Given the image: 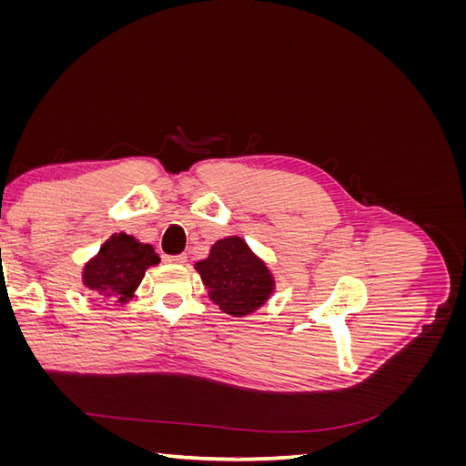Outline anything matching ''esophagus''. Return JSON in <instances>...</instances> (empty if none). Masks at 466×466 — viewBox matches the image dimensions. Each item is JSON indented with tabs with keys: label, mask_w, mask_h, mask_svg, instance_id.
I'll list each match as a JSON object with an SVG mask.
<instances>
[{
	"label": "esophagus",
	"mask_w": 466,
	"mask_h": 466,
	"mask_svg": "<svg viewBox=\"0 0 466 466\" xmlns=\"http://www.w3.org/2000/svg\"><path fill=\"white\" fill-rule=\"evenodd\" d=\"M165 262H168V264H185V262H187V255H177V257H165Z\"/></svg>",
	"instance_id": "34e87169"
}]
</instances>
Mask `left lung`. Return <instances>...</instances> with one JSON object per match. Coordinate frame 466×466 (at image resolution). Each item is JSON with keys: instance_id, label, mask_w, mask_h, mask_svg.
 I'll return each mask as SVG.
<instances>
[{"instance_id": "1", "label": "left lung", "mask_w": 466, "mask_h": 466, "mask_svg": "<svg viewBox=\"0 0 466 466\" xmlns=\"http://www.w3.org/2000/svg\"><path fill=\"white\" fill-rule=\"evenodd\" d=\"M208 289L209 301L221 313L247 317L258 311L276 291V278L268 264L241 237H223L209 247V255L194 264Z\"/></svg>"}]
</instances>
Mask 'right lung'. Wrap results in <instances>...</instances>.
<instances>
[{"label":"right lung","instance_id":"right-lung-1","mask_svg":"<svg viewBox=\"0 0 466 466\" xmlns=\"http://www.w3.org/2000/svg\"><path fill=\"white\" fill-rule=\"evenodd\" d=\"M161 262L155 248L139 243L134 235H110L96 255L83 266V288L105 301L128 303L136 298L146 270Z\"/></svg>","mask_w":466,"mask_h":466}]
</instances>
